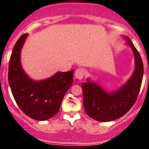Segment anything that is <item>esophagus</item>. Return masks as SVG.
Returning <instances> with one entry per match:
<instances>
[{
    "label": "esophagus",
    "mask_w": 149,
    "mask_h": 149,
    "mask_svg": "<svg viewBox=\"0 0 149 149\" xmlns=\"http://www.w3.org/2000/svg\"><path fill=\"white\" fill-rule=\"evenodd\" d=\"M84 75H85V71L82 68H78L76 70V72H75V77L79 80L82 79Z\"/></svg>",
    "instance_id": "esophagus-1"
}]
</instances>
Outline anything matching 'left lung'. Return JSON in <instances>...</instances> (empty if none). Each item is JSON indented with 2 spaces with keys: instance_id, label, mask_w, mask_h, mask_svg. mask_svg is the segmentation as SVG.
Listing matches in <instances>:
<instances>
[{
  "instance_id": "obj_1",
  "label": "left lung",
  "mask_w": 149,
  "mask_h": 149,
  "mask_svg": "<svg viewBox=\"0 0 149 149\" xmlns=\"http://www.w3.org/2000/svg\"><path fill=\"white\" fill-rule=\"evenodd\" d=\"M127 42L133 49L135 70L128 82L114 93H107L98 84L89 81L81 84L83 103L87 114L100 122H110L124 116L132 108L140 92L143 76L141 56L131 39Z\"/></svg>"
}]
</instances>
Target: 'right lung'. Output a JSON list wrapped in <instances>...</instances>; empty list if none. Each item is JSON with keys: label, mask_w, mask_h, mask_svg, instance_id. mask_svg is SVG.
<instances>
[{"label": "right lung", "mask_w": 149, "mask_h": 149, "mask_svg": "<svg viewBox=\"0 0 149 149\" xmlns=\"http://www.w3.org/2000/svg\"><path fill=\"white\" fill-rule=\"evenodd\" d=\"M28 34L22 35L13 47L9 62L8 80L12 93L21 111L33 120L44 121L58 113L65 93L73 84L74 70L58 72L43 81H35L25 74L20 53Z\"/></svg>", "instance_id": "obj_1"}]
</instances>
